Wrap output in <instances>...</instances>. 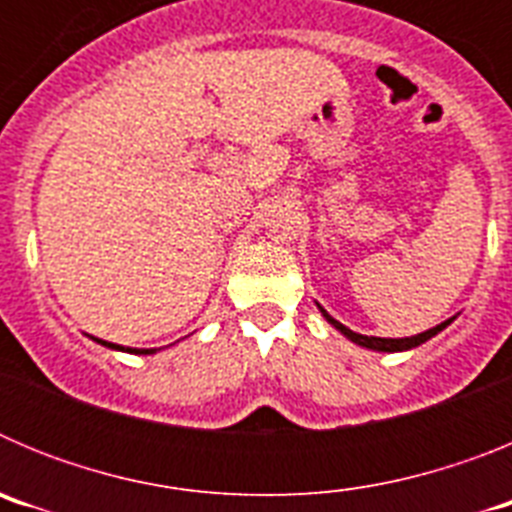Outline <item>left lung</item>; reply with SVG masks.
Listing matches in <instances>:
<instances>
[{
	"mask_svg": "<svg viewBox=\"0 0 512 512\" xmlns=\"http://www.w3.org/2000/svg\"><path fill=\"white\" fill-rule=\"evenodd\" d=\"M320 312H323V318L328 320V323L333 325V328L341 330V333L348 338V341L359 343V346H364V348H372V351H384V354H395V351H410V348L420 346V343H425V341H428V338L436 336V333H441V330L446 328V325H449L451 320H454V318L443 320V323L436 325V328L423 330V333H418V336H410V338H377V336H361V333H354V330H351V328H346V325H343V323H338L336 318H330V315L323 310V307H320Z\"/></svg>",
	"mask_w": 512,
	"mask_h": 512,
	"instance_id": "left-lung-1",
	"label": "left lung"
}]
</instances>
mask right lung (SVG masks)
<instances>
[{"label": "right lung", "instance_id": "obj_1", "mask_svg": "<svg viewBox=\"0 0 512 512\" xmlns=\"http://www.w3.org/2000/svg\"><path fill=\"white\" fill-rule=\"evenodd\" d=\"M102 346L120 348V351H130V354H156V348H122V346H115V343H107V341H102Z\"/></svg>", "mask_w": 512, "mask_h": 512}]
</instances>
